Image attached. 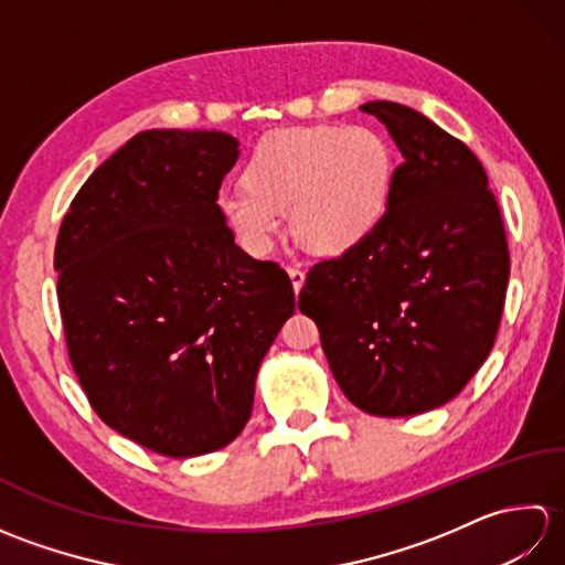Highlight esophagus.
<instances>
[{
    "label": "esophagus",
    "mask_w": 565,
    "mask_h": 565,
    "mask_svg": "<svg viewBox=\"0 0 565 565\" xmlns=\"http://www.w3.org/2000/svg\"><path fill=\"white\" fill-rule=\"evenodd\" d=\"M289 276H291V284H294V291L298 294L303 289V281H306V271L301 267H289Z\"/></svg>",
    "instance_id": "obj_1"
}]
</instances>
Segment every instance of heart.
<instances>
[{"label":"heart","mask_w":565,"mask_h":565,"mask_svg":"<svg viewBox=\"0 0 565 565\" xmlns=\"http://www.w3.org/2000/svg\"><path fill=\"white\" fill-rule=\"evenodd\" d=\"M393 150L366 126H303L264 138L245 164V186H225L218 211L239 243L267 252L289 211L296 239L342 255L376 231L393 189Z\"/></svg>","instance_id":"b5f03b06"}]
</instances>
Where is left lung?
Returning <instances> with one entry per match:
<instances>
[{
    "mask_svg": "<svg viewBox=\"0 0 565 565\" xmlns=\"http://www.w3.org/2000/svg\"><path fill=\"white\" fill-rule=\"evenodd\" d=\"M362 111L403 152L388 206L362 245L310 267L298 308L347 398L407 417L459 395L493 350L510 252L483 164L459 138L403 104Z\"/></svg>",
    "mask_w": 565,
    "mask_h": 565,
    "instance_id": "left-lung-1",
    "label": "left lung"
}]
</instances>
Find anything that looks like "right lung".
Returning <instances> with one entry per match:
<instances>
[{"instance_id": "right-lung-1", "label": "right lung", "mask_w": 565, "mask_h": 565, "mask_svg": "<svg viewBox=\"0 0 565 565\" xmlns=\"http://www.w3.org/2000/svg\"><path fill=\"white\" fill-rule=\"evenodd\" d=\"M237 140L142 130L72 199L55 243L70 364L106 425L172 459L247 425L264 354L294 316L289 274L218 211Z\"/></svg>"}]
</instances>
